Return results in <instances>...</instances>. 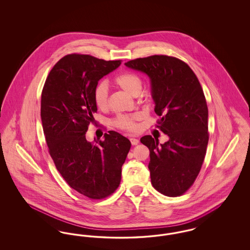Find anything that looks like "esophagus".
<instances>
[{
	"instance_id": "1",
	"label": "esophagus",
	"mask_w": 250,
	"mask_h": 250,
	"mask_svg": "<svg viewBox=\"0 0 250 250\" xmlns=\"http://www.w3.org/2000/svg\"><path fill=\"white\" fill-rule=\"evenodd\" d=\"M129 141H130V143L132 145H137L138 143H140V141H139L138 139H135V138H130V139H129Z\"/></svg>"
}]
</instances>
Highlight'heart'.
<instances>
[{"label": "heart", "instance_id": "1", "mask_svg": "<svg viewBox=\"0 0 250 250\" xmlns=\"http://www.w3.org/2000/svg\"><path fill=\"white\" fill-rule=\"evenodd\" d=\"M113 83L122 90L134 96L140 95L143 90V79L135 72H123L114 78ZM94 100L96 107L100 110H107L108 108V93L105 84H99L95 87ZM141 119L142 115L140 113L118 115L114 118L112 124L114 126L122 130L136 133L139 130L138 121Z\"/></svg>", "mask_w": 250, "mask_h": 250}]
</instances>
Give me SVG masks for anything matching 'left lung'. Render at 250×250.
Returning <instances> with one entry per match:
<instances>
[{
	"label": "left lung",
	"instance_id": "8db88e82",
	"mask_svg": "<svg viewBox=\"0 0 250 250\" xmlns=\"http://www.w3.org/2000/svg\"><path fill=\"white\" fill-rule=\"evenodd\" d=\"M146 73L151 79L155 126L169 140L158 145V139L147 135L141 143L150 151L151 182L167 197H177L192 187L206 155L209 140L208 107L201 83L184 61L167 55H152L125 63Z\"/></svg>",
	"mask_w": 250,
	"mask_h": 250
}]
</instances>
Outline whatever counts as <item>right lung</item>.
Listing matches in <instances>:
<instances>
[{
  "label": "right lung",
  "mask_w": 250,
  "mask_h": 250,
  "mask_svg": "<svg viewBox=\"0 0 250 250\" xmlns=\"http://www.w3.org/2000/svg\"><path fill=\"white\" fill-rule=\"evenodd\" d=\"M121 62L65 55L52 67L42 90L41 120L48 153L69 187L92 200L105 199L118 188L130 150L129 140L115 131L105 133L103 141L86 139L89 125L95 123V87Z\"/></svg>",
  "instance_id": "add662e5"
}]
</instances>
